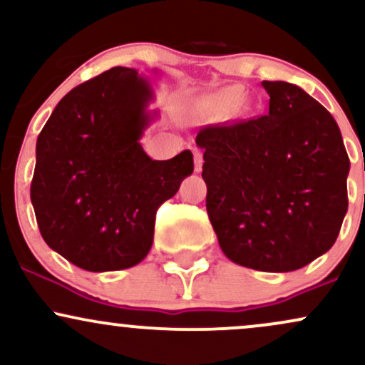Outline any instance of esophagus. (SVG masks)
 Listing matches in <instances>:
<instances>
[{
    "instance_id": "obj_1",
    "label": "esophagus",
    "mask_w": 365,
    "mask_h": 365,
    "mask_svg": "<svg viewBox=\"0 0 365 365\" xmlns=\"http://www.w3.org/2000/svg\"><path fill=\"white\" fill-rule=\"evenodd\" d=\"M194 163H195V171H197V173H199V171L202 170V163H204L202 153H200L199 149L194 150Z\"/></svg>"
}]
</instances>
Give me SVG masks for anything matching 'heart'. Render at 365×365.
<instances>
[{
    "instance_id": "b5f03b06",
    "label": "heart",
    "mask_w": 365,
    "mask_h": 365,
    "mask_svg": "<svg viewBox=\"0 0 365 365\" xmlns=\"http://www.w3.org/2000/svg\"><path fill=\"white\" fill-rule=\"evenodd\" d=\"M245 92L242 87L238 86H228L223 89L211 92V94L202 96L194 103V113L200 118L206 120H217L223 118L235 110L237 106H240V103L244 101Z\"/></svg>"
}]
</instances>
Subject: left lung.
Masks as SVG:
<instances>
[{"instance_id": "1", "label": "left lung", "mask_w": 365, "mask_h": 365, "mask_svg": "<svg viewBox=\"0 0 365 365\" xmlns=\"http://www.w3.org/2000/svg\"><path fill=\"white\" fill-rule=\"evenodd\" d=\"M261 118L197 133L206 209L232 262L266 273L307 266L336 242L349 209L346 156L331 113L304 89L262 81Z\"/></svg>"}]
</instances>
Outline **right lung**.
I'll return each instance as SVG.
<instances>
[{
  "mask_svg": "<svg viewBox=\"0 0 365 365\" xmlns=\"http://www.w3.org/2000/svg\"><path fill=\"white\" fill-rule=\"evenodd\" d=\"M153 101L144 75L115 66L70 91L37 137L31 200L41 235L82 269L144 261L158 207L194 171L188 149L158 161L142 148L159 116Z\"/></svg>",
  "mask_w": 365,
  "mask_h": 365,
  "instance_id": "right-lung-1",
  "label": "right lung"
}]
</instances>
